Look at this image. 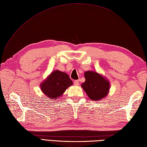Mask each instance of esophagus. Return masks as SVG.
<instances>
[{"mask_svg":"<svg viewBox=\"0 0 147 147\" xmlns=\"http://www.w3.org/2000/svg\"><path fill=\"white\" fill-rule=\"evenodd\" d=\"M74 85H79V81H78V80H76L74 81Z\"/></svg>","mask_w":147,"mask_h":147,"instance_id":"esophagus-1","label":"esophagus"}]
</instances>
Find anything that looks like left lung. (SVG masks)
Returning a JSON list of instances; mask_svg holds the SVG:
<instances>
[{"label":"left lung","mask_w":147,"mask_h":147,"mask_svg":"<svg viewBox=\"0 0 147 147\" xmlns=\"http://www.w3.org/2000/svg\"><path fill=\"white\" fill-rule=\"evenodd\" d=\"M84 76L85 81L81 86L91 100H98L107 95L110 84L104 77L92 71H86Z\"/></svg>","instance_id":"left-lung-1"}]
</instances>
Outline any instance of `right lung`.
Here are the masks:
<instances>
[{"mask_svg": "<svg viewBox=\"0 0 147 147\" xmlns=\"http://www.w3.org/2000/svg\"><path fill=\"white\" fill-rule=\"evenodd\" d=\"M73 82L66 73L59 70L53 71L40 85L43 93L48 98L55 99L61 96Z\"/></svg>", "mask_w": 147, "mask_h": 147, "instance_id": "1", "label": "right lung"}]
</instances>
